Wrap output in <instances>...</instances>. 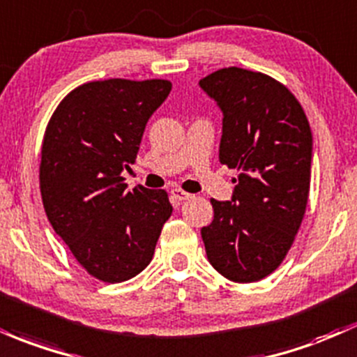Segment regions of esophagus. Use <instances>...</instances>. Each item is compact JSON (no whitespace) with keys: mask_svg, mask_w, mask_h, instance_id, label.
<instances>
[{"mask_svg":"<svg viewBox=\"0 0 357 357\" xmlns=\"http://www.w3.org/2000/svg\"><path fill=\"white\" fill-rule=\"evenodd\" d=\"M171 195H172V198L178 199V202H185V199H190L191 198L190 193H186V191L179 190V188H174V190L171 191Z\"/></svg>","mask_w":357,"mask_h":357,"instance_id":"obj_1","label":"esophagus"}]
</instances>
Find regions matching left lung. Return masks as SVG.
I'll return each mask as SVG.
<instances>
[{
	"mask_svg": "<svg viewBox=\"0 0 357 357\" xmlns=\"http://www.w3.org/2000/svg\"><path fill=\"white\" fill-rule=\"evenodd\" d=\"M222 109L218 159L237 169L232 199L211 198L202 229L206 257L227 280L271 274L295 241L310 191L312 130L287 86L262 73L225 68L199 79Z\"/></svg>",
	"mask_w": 357,
	"mask_h": 357,
	"instance_id": "1",
	"label": "left lung"
}]
</instances>
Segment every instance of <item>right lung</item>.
I'll return each mask as SVG.
<instances>
[{
  "mask_svg": "<svg viewBox=\"0 0 357 357\" xmlns=\"http://www.w3.org/2000/svg\"><path fill=\"white\" fill-rule=\"evenodd\" d=\"M166 79H107L73 89L50 116L42 144L40 193L50 225L96 280L120 283L147 268L172 206L164 190H127Z\"/></svg>",
  "mask_w": 357,
  "mask_h": 357,
  "instance_id": "1",
  "label": "right lung"
}]
</instances>
